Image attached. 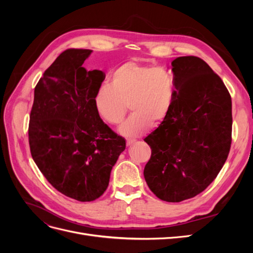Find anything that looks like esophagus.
Here are the masks:
<instances>
[{"instance_id":"1","label":"esophagus","mask_w":253,"mask_h":253,"mask_svg":"<svg viewBox=\"0 0 253 253\" xmlns=\"http://www.w3.org/2000/svg\"><path fill=\"white\" fill-rule=\"evenodd\" d=\"M135 141H136V140H135V139H132V138L126 139V145H131V144H133Z\"/></svg>"}]
</instances>
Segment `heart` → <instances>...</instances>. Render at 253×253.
Segmentation results:
<instances>
[{
  "instance_id": "b5f03b06",
  "label": "heart",
  "mask_w": 253,
  "mask_h": 253,
  "mask_svg": "<svg viewBox=\"0 0 253 253\" xmlns=\"http://www.w3.org/2000/svg\"><path fill=\"white\" fill-rule=\"evenodd\" d=\"M111 80L98 87L94 102L99 116L110 125L120 124L129 105L133 113L120 126V134L136 137L147 131L152 121L158 124L168 116L175 82L167 68L128 61L112 73Z\"/></svg>"
}]
</instances>
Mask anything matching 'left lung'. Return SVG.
Returning a JSON list of instances; mask_svg holds the SVG:
<instances>
[{"mask_svg": "<svg viewBox=\"0 0 253 253\" xmlns=\"http://www.w3.org/2000/svg\"><path fill=\"white\" fill-rule=\"evenodd\" d=\"M175 96L168 116L144 141L152 150L144 179L158 198L178 203L215 179L231 145L232 103L224 82L204 60L171 62Z\"/></svg>", "mask_w": 253, "mask_h": 253, "instance_id": "obj_1", "label": "left lung"}]
</instances>
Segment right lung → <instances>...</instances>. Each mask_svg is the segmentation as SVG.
Here are the masks:
<instances>
[{"label": "right lung", "instance_id": "1", "mask_svg": "<svg viewBox=\"0 0 253 253\" xmlns=\"http://www.w3.org/2000/svg\"><path fill=\"white\" fill-rule=\"evenodd\" d=\"M90 49H66L35 88L28 139L50 185L79 202L100 197L126 140L99 116L94 98L105 76L82 67Z\"/></svg>", "mask_w": 253, "mask_h": 253}]
</instances>
